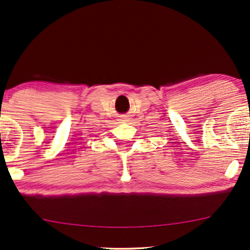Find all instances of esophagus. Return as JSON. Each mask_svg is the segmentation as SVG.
I'll return each mask as SVG.
<instances>
[{
	"mask_svg": "<svg viewBox=\"0 0 250 250\" xmlns=\"http://www.w3.org/2000/svg\"><path fill=\"white\" fill-rule=\"evenodd\" d=\"M125 122H127V119H126V118H120L119 119V123H125Z\"/></svg>",
	"mask_w": 250,
	"mask_h": 250,
	"instance_id": "34e87169",
	"label": "esophagus"
}]
</instances>
